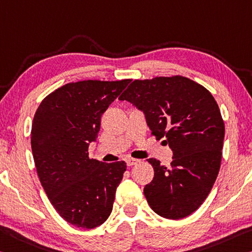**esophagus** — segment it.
<instances>
[{"mask_svg": "<svg viewBox=\"0 0 252 252\" xmlns=\"http://www.w3.org/2000/svg\"><path fill=\"white\" fill-rule=\"evenodd\" d=\"M140 162V160H139V159H134V158H129L126 160V165L129 166V167H132V166H134V165H137V163H139Z\"/></svg>", "mask_w": 252, "mask_h": 252, "instance_id": "obj_1", "label": "esophagus"}]
</instances>
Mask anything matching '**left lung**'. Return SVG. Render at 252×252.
Returning a JSON list of instances; mask_svg holds the SVG:
<instances>
[{"mask_svg":"<svg viewBox=\"0 0 252 252\" xmlns=\"http://www.w3.org/2000/svg\"><path fill=\"white\" fill-rule=\"evenodd\" d=\"M119 99L143 111L151 134L165 138L174 154L169 168L147 159L155 170L143 189L148 204L162 218L189 217L210 194L221 166L225 130L217 101L179 75L134 79Z\"/></svg>","mask_w":252,"mask_h":252,"instance_id":"left-lung-1","label":"left lung"}]
</instances>
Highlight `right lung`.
Masks as SVG:
<instances>
[{"label":"right lung","mask_w":252,"mask_h":252,"mask_svg":"<svg viewBox=\"0 0 252 252\" xmlns=\"http://www.w3.org/2000/svg\"><path fill=\"white\" fill-rule=\"evenodd\" d=\"M130 79L82 81L59 87L42 99L31 127L37 174L61 217L77 227L94 229L110 217L125 161L89 157L101 117Z\"/></svg>","instance_id":"add662e5"}]
</instances>
